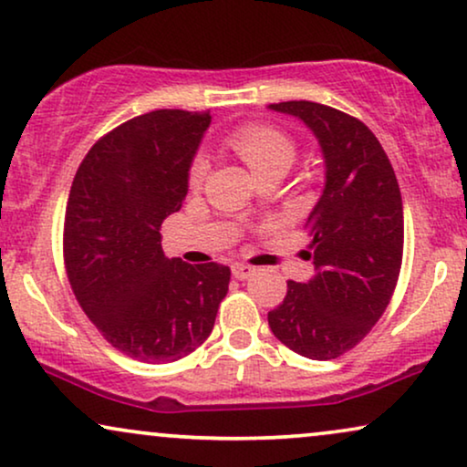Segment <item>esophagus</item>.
Returning a JSON list of instances; mask_svg holds the SVG:
<instances>
[{"label": "esophagus", "mask_w": 467, "mask_h": 467, "mask_svg": "<svg viewBox=\"0 0 467 467\" xmlns=\"http://www.w3.org/2000/svg\"><path fill=\"white\" fill-rule=\"evenodd\" d=\"M254 271H256V266H252V265H247V263H234L233 265V275L237 277V279H247Z\"/></svg>", "instance_id": "1"}]
</instances>
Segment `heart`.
<instances>
[{
    "mask_svg": "<svg viewBox=\"0 0 467 467\" xmlns=\"http://www.w3.org/2000/svg\"><path fill=\"white\" fill-rule=\"evenodd\" d=\"M230 147L237 151L241 158L247 161V166L256 172V175H265L266 171L275 169V166H288L295 160V142H292L284 132L277 128L263 126V123H250L234 130L230 134ZM209 171L207 155H196L190 166V185L198 188L204 182Z\"/></svg>",
    "mask_w": 467,
    "mask_h": 467,
    "instance_id": "heart-1",
    "label": "heart"
}]
</instances>
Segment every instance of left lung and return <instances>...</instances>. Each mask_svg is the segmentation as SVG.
I'll return each mask as SVG.
<instances>
[{
  "instance_id": "obj_1",
  "label": "left lung",
  "mask_w": 467,
  "mask_h": 467,
  "mask_svg": "<svg viewBox=\"0 0 467 467\" xmlns=\"http://www.w3.org/2000/svg\"><path fill=\"white\" fill-rule=\"evenodd\" d=\"M301 119L325 155L327 182L307 217L316 275L288 282L269 327L292 352L314 360L352 350L380 320L403 256V204L380 140L357 117L307 99L269 104Z\"/></svg>"
}]
</instances>
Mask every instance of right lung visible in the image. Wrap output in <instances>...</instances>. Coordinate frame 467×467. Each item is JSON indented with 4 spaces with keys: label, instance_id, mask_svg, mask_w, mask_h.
Instances as JSON below:
<instances>
[{
    "label": "right lung",
    "instance_id": "right-lung-1",
    "mask_svg": "<svg viewBox=\"0 0 467 467\" xmlns=\"http://www.w3.org/2000/svg\"><path fill=\"white\" fill-rule=\"evenodd\" d=\"M209 113L160 109L89 149L64 220L72 292L102 337L140 363H172L213 331L230 269L161 252V222L182 209Z\"/></svg>",
    "mask_w": 467,
    "mask_h": 467
}]
</instances>
